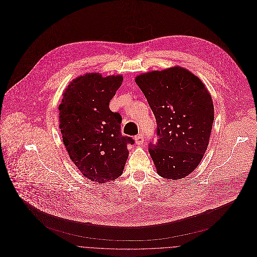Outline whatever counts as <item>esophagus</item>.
<instances>
[{"mask_svg":"<svg viewBox=\"0 0 257 257\" xmlns=\"http://www.w3.org/2000/svg\"><path fill=\"white\" fill-rule=\"evenodd\" d=\"M144 142H145V136H144V134H139V135L136 137V144L140 146V145H142Z\"/></svg>","mask_w":257,"mask_h":257,"instance_id":"obj_1","label":"esophagus"}]
</instances>
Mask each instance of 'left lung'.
<instances>
[{
  "instance_id": "left-lung-1",
  "label": "left lung",
  "mask_w": 257,
  "mask_h": 257,
  "mask_svg": "<svg viewBox=\"0 0 257 257\" xmlns=\"http://www.w3.org/2000/svg\"><path fill=\"white\" fill-rule=\"evenodd\" d=\"M156 119L157 141L148 151L158 175L182 179L201 162L209 145L214 105L202 81L175 66L137 76Z\"/></svg>"
}]
</instances>
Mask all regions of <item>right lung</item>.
<instances>
[{
  "instance_id": "1",
  "label": "right lung",
  "mask_w": 257,
  "mask_h": 257,
  "mask_svg": "<svg viewBox=\"0 0 257 257\" xmlns=\"http://www.w3.org/2000/svg\"><path fill=\"white\" fill-rule=\"evenodd\" d=\"M122 76L87 73L73 80L59 105V127L69 157L93 182L119 177L135 141L120 134L121 116L109 104Z\"/></svg>"
}]
</instances>
